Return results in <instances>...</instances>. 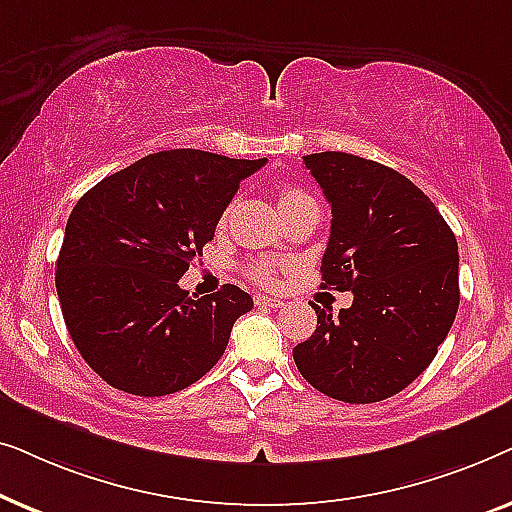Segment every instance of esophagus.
Returning a JSON list of instances; mask_svg holds the SVG:
<instances>
[{
	"label": "esophagus",
	"mask_w": 512,
	"mask_h": 512,
	"mask_svg": "<svg viewBox=\"0 0 512 512\" xmlns=\"http://www.w3.org/2000/svg\"><path fill=\"white\" fill-rule=\"evenodd\" d=\"M256 305L258 307H272V310H275V307H282L284 303L279 298H270V296H256Z\"/></svg>",
	"instance_id": "1"
}]
</instances>
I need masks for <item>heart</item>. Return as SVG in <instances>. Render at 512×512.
I'll list each match as a JSON object with an SVG mask.
<instances>
[{"mask_svg":"<svg viewBox=\"0 0 512 512\" xmlns=\"http://www.w3.org/2000/svg\"><path fill=\"white\" fill-rule=\"evenodd\" d=\"M298 198H305V193L300 191V188H293V186H284L282 191H279V205H286V202H293ZM249 275L256 279L258 284H275L277 277H279V268L272 263H254L249 268Z\"/></svg>","mask_w":512,"mask_h":512,"instance_id":"heart-1","label":"heart"}]
</instances>
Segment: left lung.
<instances>
[{"label":"left lung","instance_id":"1","mask_svg":"<svg viewBox=\"0 0 512 512\" xmlns=\"http://www.w3.org/2000/svg\"><path fill=\"white\" fill-rule=\"evenodd\" d=\"M331 202L321 286L352 291V307L317 312L293 347L300 375L345 403L403 391L436 359L459 307L457 237L436 205L387 165L352 153L305 156Z\"/></svg>","mask_w":512,"mask_h":512}]
</instances>
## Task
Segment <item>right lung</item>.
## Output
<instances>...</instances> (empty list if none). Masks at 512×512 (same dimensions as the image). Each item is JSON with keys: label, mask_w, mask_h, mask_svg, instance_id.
I'll return each instance as SVG.
<instances>
[{"label": "right lung", "mask_w": 512, "mask_h": 512, "mask_svg": "<svg viewBox=\"0 0 512 512\" xmlns=\"http://www.w3.org/2000/svg\"><path fill=\"white\" fill-rule=\"evenodd\" d=\"M263 165L265 158L160 151L76 202L55 289L76 349L111 387L174 394L226 352L233 324L254 300L235 284L195 300L177 282L214 240L240 181Z\"/></svg>", "instance_id": "right-lung-1"}]
</instances>
